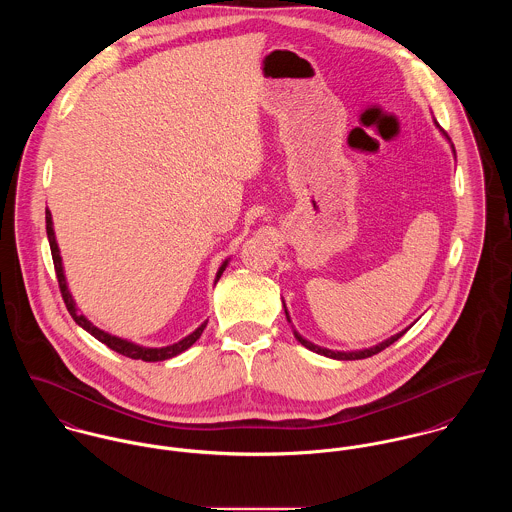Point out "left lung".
<instances>
[{
  "label": "left lung",
  "mask_w": 512,
  "mask_h": 512,
  "mask_svg": "<svg viewBox=\"0 0 512 512\" xmlns=\"http://www.w3.org/2000/svg\"><path fill=\"white\" fill-rule=\"evenodd\" d=\"M436 126L439 128L438 122H436ZM439 132L445 136V132H443V130H439ZM445 138H447V136H445ZM447 140H449V138H447ZM451 149H453V155H455V147H453V144H451ZM284 311H286L288 321L292 323V317H290V313H288L286 303H284ZM293 335H295V339H297L305 349H309V351H313V353H317V355H323V357H329V359H335V361H357V359H368V357H372V355H376V353L384 351V349H386V347H390L394 341H398V339L404 335V331H400V333H396V335L388 337L386 341H382V343H378V345H374V347L361 349V351H331V349H325V347H319V345H315V343L307 341V339H305V337H301L295 329H293Z\"/></svg>",
  "instance_id": "left-lung-1"
}]
</instances>
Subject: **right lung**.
Masks as SVG:
<instances>
[{
	"label": "right lung",
	"mask_w": 512,
	"mask_h": 512,
	"mask_svg": "<svg viewBox=\"0 0 512 512\" xmlns=\"http://www.w3.org/2000/svg\"><path fill=\"white\" fill-rule=\"evenodd\" d=\"M45 220H47V238H49V244H51V254H53V264H55V272H57V280H59V288L63 293V299H65V305L69 309V313L73 315L76 325H80L84 331H88L94 339H98L100 343H104L106 347H110L112 351L128 357V359H136V361H146V363H157V361H167V359H173L177 355H181L183 351H187L205 331L207 327V321H203L193 333H189L187 337H183L181 341L173 343V345H167V347H144V345H138V343H132L128 339H122V337H116V335H110L102 329H98L94 323H90L76 307L74 303L73 295L69 292V286H67V278H65V268H63V258H61V250H59V244H57V238H55V228H53V217H51V211L47 209L45 213ZM228 260L226 258L222 264H220L219 272H217V278H215V284L219 282L222 272L226 270L228 266Z\"/></svg>",
	"instance_id": "1"
}]
</instances>
